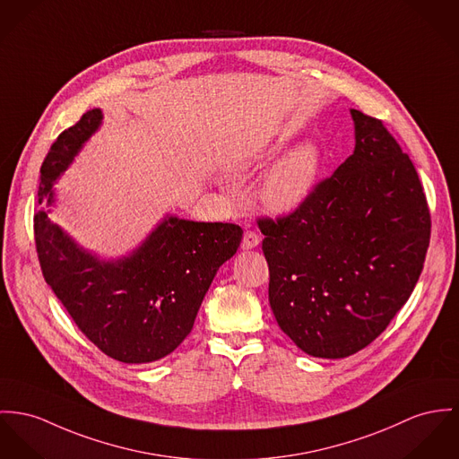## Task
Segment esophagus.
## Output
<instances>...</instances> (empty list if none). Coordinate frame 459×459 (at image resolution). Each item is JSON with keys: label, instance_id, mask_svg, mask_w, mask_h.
<instances>
[{"label": "esophagus", "instance_id": "esophagus-1", "mask_svg": "<svg viewBox=\"0 0 459 459\" xmlns=\"http://www.w3.org/2000/svg\"><path fill=\"white\" fill-rule=\"evenodd\" d=\"M258 245H260V236L256 232H253V230H247L245 238H243V243H241V247L243 249H253V247H256Z\"/></svg>", "mask_w": 459, "mask_h": 459}]
</instances>
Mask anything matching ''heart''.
Listing matches in <instances>:
<instances>
[{
    "label": "heart",
    "mask_w": 459,
    "mask_h": 459,
    "mask_svg": "<svg viewBox=\"0 0 459 459\" xmlns=\"http://www.w3.org/2000/svg\"><path fill=\"white\" fill-rule=\"evenodd\" d=\"M323 152L316 142H302L288 150L265 175L260 188L269 212L284 214L300 208L316 186Z\"/></svg>",
    "instance_id": "b5f03b06"
}]
</instances>
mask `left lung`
I'll list each match as a JSON object with an SVG mask.
<instances>
[{
  "label": "left lung",
  "instance_id": "1",
  "mask_svg": "<svg viewBox=\"0 0 459 459\" xmlns=\"http://www.w3.org/2000/svg\"><path fill=\"white\" fill-rule=\"evenodd\" d=\"M354 152L288 216L258 220L269 302L315 358H346L409 300L429 245L423 186L381 120L351 109Z\"/></svg>",
  "mask_w": 459,
  "mask_h": 459
}]
</instances>
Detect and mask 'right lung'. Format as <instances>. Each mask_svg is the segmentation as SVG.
<instances>
[{"label": "right lung", "instance_id": "obj_1", "mask_svg": "<svg viewBox=\"0 0 459 459\" xmlns=\"http://www.w3.org/2000/svg\"><path fill=\"white\" fill-rule=\"evenodd\" d=\"M89 109L52 144L43 166L35 212L41 273L76 326L103 353L124 363L157 361L185 341L216 271L234 256L243 229L166 214L142 245L120 258L80 247L48 216L54 185L101 127Z\"/></svg>", "mask_w": 459, "mask_h": 459}]
</instances>
